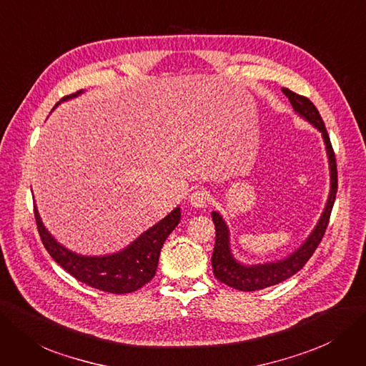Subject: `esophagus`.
I'll list each match as a JSON object with an SVG mask.
<instances>
[{
  "label": "esophagus",
  "instance_id": "34e87169",
  "mask_svg": "<svg viewBox=\"0 0 366 366\" xmlns=\"http://www.w3.org/2000/svg\"><path fill=\"white\" fill-rule=\"evenodd\" d=\"M189 202H191V206H194L195 209H204L209 202V194L204 191V189H198V191H194L191 197H189Z\"/></svg>",
  "mask_w": 366,
  "mask_h": 366
}]
</instances>
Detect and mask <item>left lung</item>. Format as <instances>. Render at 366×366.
<instances>
[{"instance_id": "left-lung-1", "label": "left lung", "mask_w": 366, "mask_h": 366, "mask_svg": "<svg viewBox=\"0 0 366 366\" xmlns=\"http://www.w3.org/2000/svg\"><path fill=\"white\" fill-rule=\"evenodd\" d=\"M284 94L288 97L291 107L296 111L297 115L311 123L318 132L323 137L326 153L329 159V169H330V191L327 197V202L325 206L323 213H321L317 225L311 231L306 240L297 247V249L290 254L288 257L264 262V264H243L239 259L234 258L229 246V229L225 224L224 217L217 212H212V219L216 229V242L212 255V267L216 280L224 282L228 287H232L240 291H257L267 288L272 285L280 284L293 274H296L315 252L317 246L325 236V231L329 224V217L332 213V207L336 197V189H338V171H336V160L335 153L330 144V138L325 126L323 119L314 107L312 102L308 97L296 94L288 89H282Z\"/></svg>"}]
</instances>
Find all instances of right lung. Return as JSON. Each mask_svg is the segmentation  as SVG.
<instances>
[{
  "instance_id": "1",
  "label": "right lung",
  "mask_w": 366,
  "mask_h": 366,
  "mask_svg": "<svg viewBox=\"0 0 366 366\" xmlns=\"http://www.w3.org/2000/svg\"><path fill=\"white\" fill-rule=\"evenodd\" d=\"M82 92L63 97L61 102L76 97ZM34 216L39 228L40 239L45 244L46 251L67 273L76 277L82 284L96 290L112 295H126L139 290L142 285L150 282L156 274L160 249L180 222V207H175L162 221L144 231L124 249L109 255H81L67 249L66 246L58 243L52 234L43 225L37 207L34 206Z\"/></svg>"
}]
</instances>
